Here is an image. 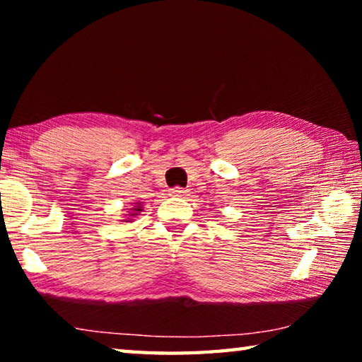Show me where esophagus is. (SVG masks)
<instances>
[{
  "mask_svg": "<svg viewBox=\"0 0 362 362\" xmlns=\"http://www.w3.org/2000/svg\"><path fill=\"white\" fill-rule=\"evenodd\" d=\"M185 193H187V189L180 188V187H175V188L170 189V196H183Z\"/></svg>",
  "mask_w": 362,
  "mask_h": 362,
  "instance_id": "34e87169",
  "label": "esophagus"
}]
</instances>
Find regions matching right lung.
Segmentation results:
<instances>
[{
    "label": "right lung",
    "instance_id": "obj_1",
    "mask_svg": "<svg viewBox=\"0 0 362 362\" xmlns=\"http://www.w3.org/2000/svg\"><path fill=\"white\" fill-rule=\"evenodd\" d=\"M131 211H132V212L129 214V216H131V217H136V216H139V212H142V206H140V203H136V204H134V207H132ZM131 220H132V218H127V220H122V222H131Z\"/></svg>",
    "mask_w": 362,
    "mask_h": 362
}]
</instances>
